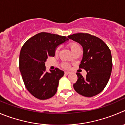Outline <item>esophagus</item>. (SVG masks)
Wrapping results in <instances>:
<instances>
[{
  "mask_svg": "<svg viewBox=\"0 0 125 125\" xmlns=\"http://www.w3.org/2000/svg\"><path fill=\"white\" fill-rule=\"evenodd\" d=\"M70 73H71V72H68V71H66V72H65V74H66V75H68V74H69Z\"/></svg>",
  "mask_w": 125,
  "mask_h": 125,
  "instance_id": "1",
  "label": "esophagus"
}]
</instances>
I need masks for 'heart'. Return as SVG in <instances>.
Here are the masks:
<instances>
[{
	"label": "heart",
	"mask_w": 125,
	"mask_h": 125,
	"mask_svg": "<svg viewBox=\"0 0 125 125\" xmlns=\"http://www.w3.org/2000/svg\"><path fill=\"white\" fill-rule=\"evenodd\" d=\"M68 45H69V48L71 49V50L72 51V53H73L76 50H77L78 48H80L79 45H78L77 43H69ZM58 52H59V47L57 48L56 50V53H58ZM62 66H63L64 68H68V67H69V65L66 63L62 64Z\"/></svg>",
	"instance_id": "b5f03b06"
}]
</instances>
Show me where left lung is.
Here are the masks:
<instances>
[{
  "instance_id": "left-lung-1",
  "label": "left lung",
  "mask_w": 125,
  "mask_h": 125,
  "mask_svg": "<svg viewBox=\"0 0 125 125\" xmlns=\"http://www.w3.org/2000/svg\"><path fill=\"white\" fill-rule=\"evenodd\" d=\"M67 37L83 47V58L79 67L87 72L85 77L77 73L78 79L73 84V88L85 97L96 96L104 90L110 78L112 69L111 52L101 39L89 34L78 33Z\"/></svg>"
}]
</instances>
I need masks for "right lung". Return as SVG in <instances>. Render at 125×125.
<instances>
[{
  "mask_svg": "<svg viewBox=\"0 0 125 125\" xmlns=\"http://www.w3.org/2000/svg\"><path fill=\"white\" fill-rule=\"evenodd\" d=\"M68 40L65 36L40 32L27 40L21 48L20 72L27 90L37 99H49L56 93L64 72L58 68L47 72L45 61L48 57L55 55L58 46Z\"/></svg>",
  "mask_w": 125,
  "mask_h": 125,
  "instance_id": "add662e5",
  "label": "right lung"
}]
</instances>
